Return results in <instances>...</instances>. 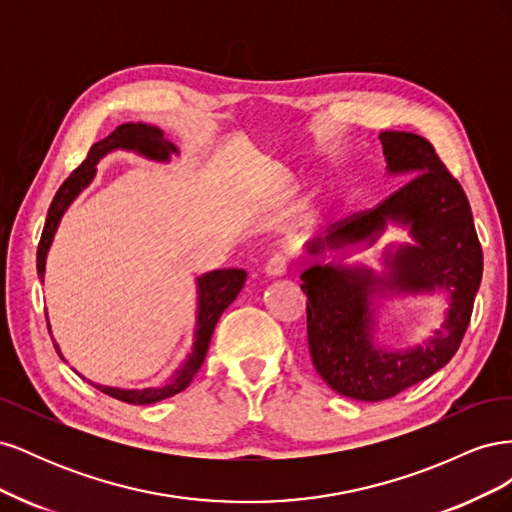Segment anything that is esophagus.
I'll return each instance as SVG.
<instances>
[{
  "mask_svg": "<svg viewBox=\"0 0 512 512\" xmlns=\"http://www.w3.org/2000/svg\"><path fill=\"white\" fill-rule=\"evenodd\" d=\"M286 269H288V256L282 254V252L273 254V256L267 260V265H265V273H267L269 277H282V275L286 273Z\"/></svg>",
  "mask_w": 512,
  "mask_h": 512,
  "instance_id": "1",
  "label": "esophagus"
}]
</instances>
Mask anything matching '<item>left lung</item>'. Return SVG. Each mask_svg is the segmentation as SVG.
<instances>
[{
	"label": "left lung",
	"mask_w": 512,
	"mask_h": 512,
	"mask_svg": "<svg viewBox=\"0 0 512 512\" xmlns=\"http://www.w3.org/2000/svg\"><path fill=\"white\" fill-rule=\"evenodd\" d=\"M380 141L386 170L412 177L378 207L331 224L327 235L307 245V254L316 258L327 250L374 241L386 222L408 226L414 245H399L393 254H384L386 277L365 267L322 265L316 260L301 273L314 367L333 391L359 401L395 397L451 361L466 335L483 277V250L468 196L433 145L412 132H382ZM438 287L452 294V309L436 336L406 353H386L373 344L371 293Z\"/></svg>",
	"instance_id": "1"
}]
</instances>
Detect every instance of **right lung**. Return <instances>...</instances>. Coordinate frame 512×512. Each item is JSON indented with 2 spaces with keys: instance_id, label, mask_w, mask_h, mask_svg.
<instances>
[{
  "instance_id": "add662e5",
  "label": "right lung",
  "mask_w": 512,
  "mask_h": 512,
  "mask_svg": "<svg viewBox=\"0 0 512 512\" xmlns=\"http://www.w3.org/2000/svg\"><path fill=\"white\" fill-rule=\"evenodd\" d=\"M115 149H130V151L141 153V156H145L149 160H158V162H168L170 153H177V147L166 141L162 130L153 128V126H145V123H123V126L115 128L106 138H102V141L91 145L85 162L76 170H72V175L64 183H61V188L57 190L53 203L49 207V215H46L44 230H42L40 245H38V258H36L38 275L42 282H44L46 254H49V247L53 243L61 215L66 213L72 200L81 194V190L87 188L91 179H94L96 164L100 162V158H104L106 153H111ZM245 277H247V273L243 269H218V271H211V273H205L198 277L196 280V284H198V314H196L194 348H192V354L188 356V361L181 365V369L166 384L151 386V389H141V391L138 389H115V386L94 384L96 389L108 397L126 401V404H132V406L156 404V401L173 397V395L181 393L183 389H188L190 382L196 376V371L205 361L215 324H218L224 309L237 299V294L241 292V288L245 284ZM55 350L61 356L57 344H55ZM61 359H64V356H61Z\"/></svg>"
}]
</instances>
